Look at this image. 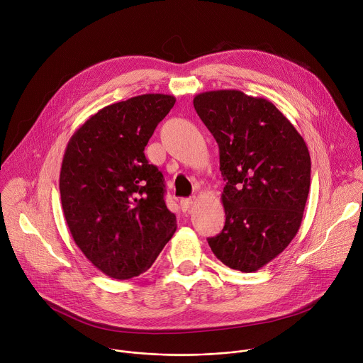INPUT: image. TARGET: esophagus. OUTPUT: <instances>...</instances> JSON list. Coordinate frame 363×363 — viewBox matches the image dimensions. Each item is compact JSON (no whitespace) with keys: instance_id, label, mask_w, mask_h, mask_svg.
Segmentation results:
<instances>
[{"instance_id":"34e87169","label":"esophagus","mask_w":363,"mask_h":363,"mask_svg":"<svg viewBox=\"0 0 363 363\" xmlns=\"http://www.w3.org/2000/svg\"><path fill=\"white\" fill-rule=\"evenodd\" d=\"M194 203H195V198H194V196H191V198H182V199H181V208H182V211H188Z\"/></svg>"}]
</instances>
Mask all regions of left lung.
Here are the masks:
<instances>
[{"mask_svg":"<svg viewBox=\"0 0 363 363\" xmlns=\"http://www.w3.org/2000/svg\"><path fill=\"white\" fill-rule=\"evenodd\" d=\"M194 106L219 147L225 226L208 238L215 257L240 272L277 258L296 235L311 185L308 147L268 99L242 91L198 94Z\"/></svg>","mask_w":363,"mask_h":363,"instance_id":"8db88e82","label":"left lung"}]
</instances>
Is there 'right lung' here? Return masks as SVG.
Listing matches in <instances>:
<instances>
[{"mask_svg": "<svg viewBox=\"0 0 363 363\" xmlns=\"http://www.w3.org/2000/svg\"><path fill=\"white\" fill-rule=\"evenodd\" d=\"M174 104L172 95L144 94L108 105L67 145L60 174L64 216L78 248L109 278L150 269L177 229L164 175L144 154Z\"/></svg>", "mask_w": 363, "mask_h": 363, "instance_id": "add662e5", "label": "right lung"}]
</instances>
